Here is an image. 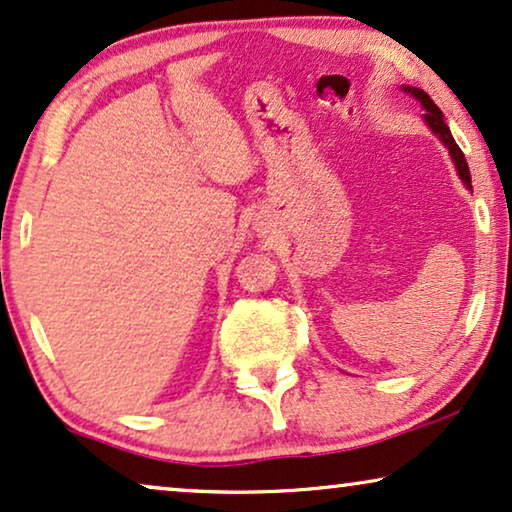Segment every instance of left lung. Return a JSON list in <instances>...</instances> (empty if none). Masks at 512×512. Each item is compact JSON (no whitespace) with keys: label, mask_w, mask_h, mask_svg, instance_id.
<instances>
[{"label":"left lung","mask_w":512,"mask_h":512,"mask_svg":"<svg viewBox=\"0 0 512 512\" xmlns=\"http://www.w3.org/2000/svg\"><path fill=\"white\" fill-rule=\"evenodd\" d=\"M403 90H405V93H408V95L415 97V100L422 102V107L426 109V114H424L426 125H429V128L438 135L440 142H443V144L447 146V151H450V156H452V160H454V167H457V172H459V179L464 181L466 188H471V191H473V186H471V172H468V163H466L464 153H461V149L457 146V142H454L450 128H447V123L443 121V111H440V109L436 107V102H433L431 97L426 95L422 88L403 86Z\"/></svg>","instance_id":"left-lung-1"}]
</instances>
